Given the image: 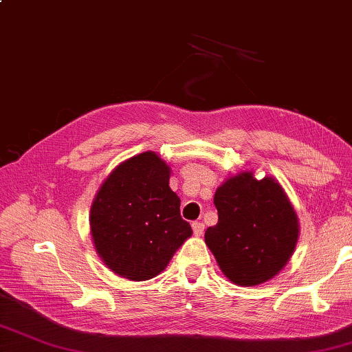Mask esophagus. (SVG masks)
I'll use <instances>...</instances> for the list:
<instances>
[{"mask_svg":"<svg viewBox=\"0 0 352 352\" xmlns=\"http://www.w3.org/2000/svg\"><path fill=\"white\" fill-rule=\"evenodd\" d=\"M192 229H194V234L197 235V237H200V235L204 231V225H203L201 221H194L192 223Z\"/></svg>","mask_w":352,"mask_h":352,"instance_id":"1","label":"esophagus"}]
</instances>
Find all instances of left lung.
<instances>
[{"instance_id": "left-lung-1", "label": "left lung", "mask_w": 352, "mask_h": 352, "mask_svg": "<svg viewBox=\"0 0 352 352\" xmlns=\"http://www.w3.org/2000/svg\"><path fill=\"white\" fill-rule=\"evenodd\" d=\"M214 204L219 223L206 229L204 241L229 282L257 286L276 277L292 257L300 234L282 184L243 170L217 188Z\"/></svg>"}]
</instances>
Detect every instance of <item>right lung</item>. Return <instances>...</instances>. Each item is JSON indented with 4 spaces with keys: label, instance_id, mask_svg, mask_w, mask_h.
<instances>
[{
    "label": "right lung",
    "instance_id": "right-lung-1",
    "mask_svg": "<svg viewBox=\"0 0 352 352\" xmlns=\"http://www.w3.org/2000/svg\"><path fill=\"white\" fill-rule=\"evenodd\" d=\"M169 177V164L148 151L120 163L95 195L89 214L94 248L117 276L157 277L192 235Z\"/></svg>",
    "mask_w": 352,
    "mask_h": 352
}]
</instances>
